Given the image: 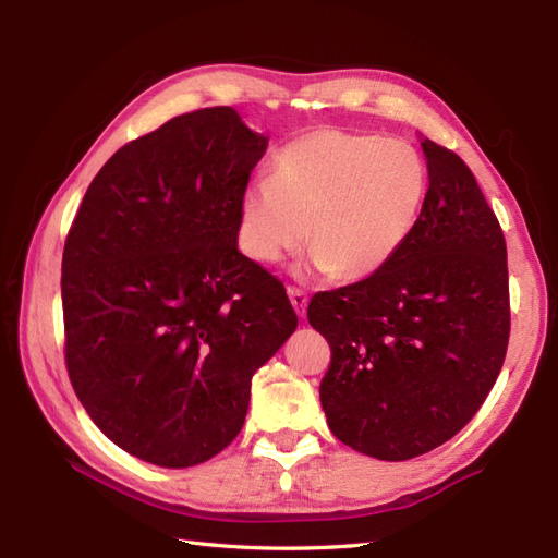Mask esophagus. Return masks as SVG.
Masks as SVG:
<instances>
[{
	"instance_id": "34e87169",
	"label": "esophagus",
	"mask_w": 558,
	"mask_h": 558,
	"mask_svg": "<svg viewBox=\"0 0 558 558\" xmlns=\"http://www.w3.org/2000/svg\"><path fill=\"white\" fill-rule=\"evenodd\" d=\"M288 298H290V302L294 306V312H298V316L304 318L306 316V304H310V298H306V294L302 290H298V288H288Z\"/></svg>"
}]
</instances>
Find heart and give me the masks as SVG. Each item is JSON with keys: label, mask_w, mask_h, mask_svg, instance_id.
<instances>
[{"label": "heart", "mask_w": 558, "mask_h": 558, "mask_svg": "<svg viewBox=\"0 0 558 558\" xmlns=\"http://www.w3.org/2000/svg\"><path fill=\"white\" fill-rule=\"evenodd\" d=\"M426 196V165L410 144L378 134L314 129L272 156L270 180L236 201V244L256 264H278L304 244L310 270L362 280L408 242Z\"/></svg>", "instance_id": "1"}]
</instances>
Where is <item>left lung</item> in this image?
<instances>
[{"label":"left lung","mask_w":558,"mask_h":558,"mask_svg":"<svg viewBox=\"0 0 558 558\" xmlns=\"http://www.w3.org/2000/svg\"><path fill=\"white\" fill-rule=\"evenodd\" d=\"M422 150L429 189L408 242L374 276L314 294L306 312L333 352L318 388L330 432L393 462L475 417L511 330L501 225L453 150L429 138Z\"/></svg>","instance_id":"left-lung-1"}]
</instances>
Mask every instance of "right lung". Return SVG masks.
<instances>
[{
  "instance_id": "obj_1",
  "label": "right lung",
  "mask_w": 558,
  "mask_h": 558,
  "mask_svg": "<svg viewBox=\"0 0 558 558\" xmlns=\"http://www.w3.org/2000/svg\"><path fill=\"white\" fill-rule=\"evenodd\" d=\"M268 138L204 108L122 146L62 256L66 369L126 453L192 468L240 434L252 376L298 328L286 288L236 248V201Z\"/></svg>"
}]
</instances>
